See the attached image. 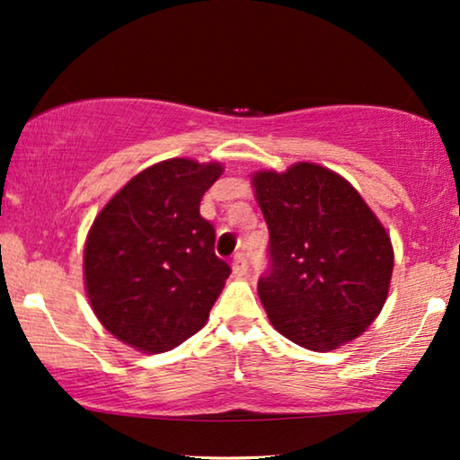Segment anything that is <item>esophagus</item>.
Returning a JSON list of instances; mask_svg holds the SVG:
<instances>
[{
	"instance_id": "1",
	"label": "esophagus",
	"mask_w": 460,
	"mask_h": 460,
	"mask_svg": "<svg viewBox=\"0 0 460 460\" xmlns=\"http://www.w3.org/2000/svg\"><path fill=\"white\" fill-rule=\"evenodd\" d=\"M247 270H249L247 257H244L243 253H238L234 260H232V272H234V276H238V279H241V276L247 274Z\"/></svg>"
}]
</instances>
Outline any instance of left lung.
Wrapping results in <instances>:
<instances>
[{
    "label": "left lung",
    "mask_w": 460,
    "mask_h": 460,
    "mask_svg": "<svg viewBox=\"0 0 460 460\" xmlns=\"http://www.w3.org/2000/svg\"><path fill=\"white\" fill-rule=\"evenodd\" d=\"M270 270L257 293L270 323L312 351L354 341L379 316L394 247L379 217L341 175L316 163L257 172Z\"/></svg>",
    "instance_id": "left-lung-1"
}]
</instances>
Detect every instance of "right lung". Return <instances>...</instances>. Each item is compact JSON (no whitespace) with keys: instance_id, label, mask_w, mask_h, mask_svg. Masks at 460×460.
I'll use <instances>...</instances> for the list:
<instances>
[{"instance_id":"right-lung-1","label":"right lung","mask_w":460,"mask_h":460,"mask_svg":"<svg viewBox=\"0 0 460 460\" xmlns=\"http://www.w3.org/2000/svg\"><path fill=\"white\" fill-rule=\"evenodd\" d=\"M224 167L169 159L131 178L93 219L84 249L85 291L111 335L161 354L203 329L230 266L199 207Z\"/></svg>"}]
</instances>
